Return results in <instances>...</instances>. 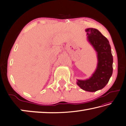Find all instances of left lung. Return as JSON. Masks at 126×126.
<instances>
[{
	"mask_svg": "<svg viewBox=\"0 0 126 126\" xmlns=\"http://www.w3.org/2000/svg\"><path fill=\"white\" fill-rule=\"evenodd\" d=\"M85 32L89 41L97 52L98 66L91 78L78 80L77 84L85 91L94 92L103 88L110 80L113 73V56L108 40L98 30L90 28Z\"/></svg>",
	"mask_w": 126,
	"mask_h": 126,
	"instance_id": "1",
	"label": "left lung"
}]
</instances>
